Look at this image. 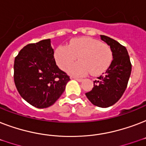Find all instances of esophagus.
<instances>
[{"label": "esophagus", "instance_id": "1", "mask_svg": "<svg viewBox=\"0 0 146 146\" xmlns=\"http://www.w3.org/2000/svg\"><path fill=\"white\" fill-rule=\"evenodd\" d=\"M74 80H76V81H78V82H81L83 81V80H82V79H79V78H74Z\"/></svg>", "mask_w": 146, "mask_h": 146}]
</instances>
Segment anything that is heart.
Returning a JSON list of instances; mask_svg holds the SVG:
<instances>
[{
  "label": "heart",
  "mask_w": 146,
  "mask_h": 146,
  "mask_svg": "<svg viewBox=\"0 0 146 146\" xmlns=\"http://www.w3.org/2000/svg\"><path fill=\"white\" fill-rule=\"evenodd\" d=\"M77 56L80 60L67 69L70 74L82 76L91 72L99 75L108 68L112 60V52L105 43L89 37L74 38L68 46L60 45L54 51V59L60 68L65 70Z\"/></svg>",
  "instance_id": "b5f03b06"
}]
</instances>
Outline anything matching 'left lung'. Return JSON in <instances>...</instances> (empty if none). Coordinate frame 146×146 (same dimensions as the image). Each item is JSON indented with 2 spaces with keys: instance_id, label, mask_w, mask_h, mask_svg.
<instances>
[{
  "instance_id": "left-lung-1",
  "label": "left lung",
  "mask_w": 146,
  "mask_h": 146,
  "mask_svg": "<svg viewBox=\"0 0 146 146\" xmlns=\"http://www.w3.org/2000/svg\"><path fill=\"white\" fill-rule=\"evenodd\" d=\"M101 39L111 48L113 60L103 75L94 81V87L86 93L88 99L96 106L108 108L120 99L127 89L132 65L127 48L106 35Z\"/></svg>"
}]
</instances>
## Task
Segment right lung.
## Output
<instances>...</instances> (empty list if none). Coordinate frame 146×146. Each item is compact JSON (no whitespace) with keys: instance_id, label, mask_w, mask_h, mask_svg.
Returning <instances> with one entry per match:
<instances>
[{"instance_id":"right-lung-1","label":"right lung","mask_w":146,"mask_h":146,"mask_svg":"<svg viewBox=\"0 0 146 146\" xmlns=\"http://www.w3.org/2000/svg\"><path fill=\"white\" fill-rule=\"evenodd\" d=\"M50 39L29 44L14 60V82L24 100L38 108L55 103L65 90L70 76L57 66Z\"/></svg>"}]
</instances>
